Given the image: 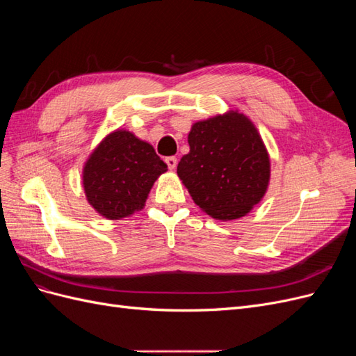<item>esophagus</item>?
I'll return each mask as SVG.
<instances>
[{
	"label": "esophagus",
	"instance_id": "obj_1",
	"mask_svg": "<svg viewBox=\"0 0 356 356\" xmlns=\"http://www.w3.org/2000/svg\"><path fill=\"white\" fill-rule=\"evenodd\" d=\"M165 161H166L168 168H169V169H172V170H174V169L177 168V165H178V159H177V157H174V156H169V157H166V159H165Z\"/></svg>",
	"mask_w": 356,
	"mask_h": 356
}]
</instances>
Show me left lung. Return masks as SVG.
Returning a JSON list of instances; mask_svg holds the SVG:
<instances>
[{
	"label": "left lung",
	"mask_w": 356,
	"mask_h": 356,
	"mask_svg": "<svg viewBox=\"0 0 356 356\" xmlns=\"http://www.w3.org/2000/svg\"><path fill=\"white\" fill-rule=\"evenodd\" d=\"M190 153L177 172L197 207L213 218L236 220L261 200L270 178L268 156L254 124L229 113L193 124Z\"/></svg>",
	"instance_id": "obj_1"
}]
</instances>
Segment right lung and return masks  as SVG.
Instances as JSON below:
<instances>
[{
    "mask_svg": "<svg viewBox=\"0 0 356 356\" xmlns=\"http://www.w3.org/2000/svg\"><path fill=\"white\" fill-rule=\"evenodd\" d=\"M166 170L152 145L131 132L117 131L104 139L84 166L86 196L105 218H124L144 207L154 181Z\"/></svg>",
    "mask_w": 356,
    "mask_h": 356,
    "instance_id": "1",
    "label": "right lung"
}]
</instances>
